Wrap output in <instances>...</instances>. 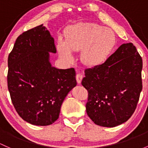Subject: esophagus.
<instances>
[{
  "label": "esophagus",
  "instance_id": "esophagus-1",
  "mask_svg": "<svg viewBox=\"0 0 148 148\" xmlns=\"http://www.w3.org/2000/svg\"><path fill=\"white\" fill-rule=\"evenodd\" d=\"M82 78H83V76L80 73H77V75H76V80H77V82L78 84H80L81 82H82Z\"/></svg>",
  "mask_w": 148,
  "mask_h": 148
}]
</instances>
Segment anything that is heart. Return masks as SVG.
Returning a JSON list of instances; mask_svg holds the SVG:
<instances>
[{"mask_svg": "<svg viewBox=\"0 0 148 148\" xmlns=\"http://www.w3.org/2000/svg\"><path fill=\"white\" fill-rule=\"evenodd\" d=\"M116 42L112 29L93 23L71 25L66 32L65 42L59 39L56 49L60 57L68 63L74 61L73 52L81 51L85 65L96 66L105 61Z\"/></svg>", "mask_w": 148, "mask_h": 148, "instance_id": "obj_1", "label": "heart"}]
</instances>
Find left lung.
<instances>
[{"label":"left lung","instance_id":"1","mask_svg":"<svg viewBox=\"0 0 148 148\" xmlns=\"http://www.w3.org/2000/svg\"><path fill=\"white\" fill-rule=\"evenodd\" d=\"M142 68L136 47L127 43L104 63L85 69L82 85L88 91L86 112L95 124L115 127L130 119L142 90Z\"/></svg>","mask_w":148,"mask_h":148}]
</instances>
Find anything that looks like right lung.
Returning <instances> with one entry per match:
<instances>
[{
    "label": "right lung",
    "mask_w": 148,
    "mask_h": 148,
    "mask_svg": "<svg viewBox=\"0 0 148 148\" xmlns=\"http://www.w3.org/2000/svg\"><path fill=\"white\" fill-rule=\"evenodd\" d=\"M54 39L43 25L17 38L8 56V87L12 104L25 121L48 125L58 119L63 100L77 85L74 68L58 69L50 63Z\"/></svg>",
    "instance_id": "add662e5"
}]
</instances>
